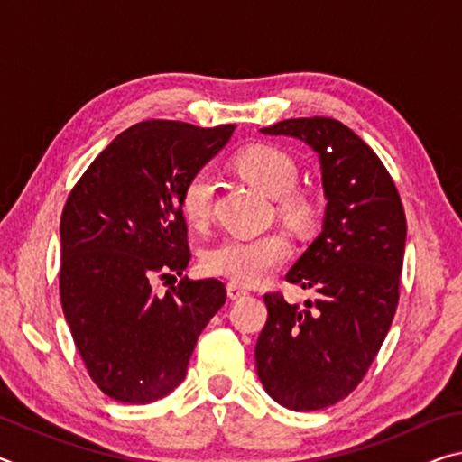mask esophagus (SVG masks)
<instances>
[{
    "mask_svg": "<svg viewBox=\"0 0 462 462\" xmlns=\"http://www.w3.org/2000/svg\"><path fill=\"white\" fill-rule=\"evenodd\" d=\"M226 291H228L230 300H242V297L248 295V289L240 287V285H236V283H228V287H226Z\"/></svg>",
    "mask_w": 462,
    "mask_h": 462,
    "instance_id": "34e87169",
    "label": "esophagus"
}]
</instances>
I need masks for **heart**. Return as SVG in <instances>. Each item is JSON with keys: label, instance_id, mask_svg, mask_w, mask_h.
<instances>
[{"label": "heart", "instance_id": "heart-1", "mask_svg": "<svg viewBox=\"0 0 462 462\" xmlns=\"http://www.w3.org/2000/svg\"><path fill=\"white\" fill-rule=\"evenodd\" d=\"M234 167L256 189L279 198V212L289 224L308 228L314 220V203L293 191L297 165L285 151L254 144L236 154ZM214 177L199 169L187 179L181 191V214L193 228H203L212 216ZM289 240L281 232L259 236H230L203 253L201 267L208 275L224 277L236 285H254L285 263Z\"/></svg>", "mask_w": 462, "mask_h": 462}]
</instances>
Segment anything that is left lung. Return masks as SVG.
<instances>
[{"mask_svg": "<svg viewBox=\"0 0 462 462\" xmlns=\"http://www.w3.org/2000/svg\"><path fill=\"white\" fill-rule=\"evenodd\" d=\"M291 136L318 154L326 212L322 232L287 273L314 289L303 308L267 293L256 340V373L267 393L293 411L346 397L377 356L400 301L405 214L385 165L353 130L332 118H295L261 130Z\"/></svg>", "mask_w": 462, "mask_h": 462, "instance_id": "obj_1", "label": "left lung"}]
</instances>
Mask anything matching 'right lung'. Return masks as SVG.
Listing matches in <instances>:
<instances>
[{"instance_id": "right-lung-1", "label": "right lung", "mask_w": 462, "mask_h": 462, "mask_svg": "<svg viewBox=\"0 0 462 462\" xmlns=\"http://www.w3.org/2000/svg\"><path fill=\"white\" fill-rule=\"evenodd\" d=\"M232 124L148 120L124 130L73 187L60 216V303L89 377L116 402L151 403L185 379L198 338L226 301L217 279L183 275L187 179L222 151Z\"/></svg>"}]
</instances>
